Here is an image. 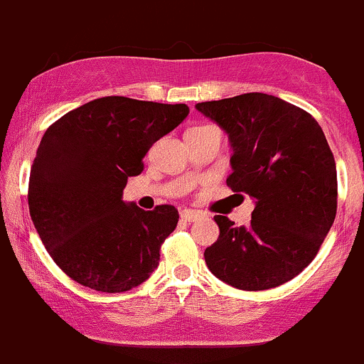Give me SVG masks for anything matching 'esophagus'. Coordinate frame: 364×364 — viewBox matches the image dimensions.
<instances>
[{
  "mask_svg": "<svg viewBox=\"0 0 364 364\" xmlns=\"http://www.w3.org/2000/svg\"><path fill=\"white\" fill-rule=\"evenodd\" d=\"M181 220L185 221V223H192V221L200 220V213L192 211V209H185V211L181 213Z\"/></svg>",
  "mask_w": 364,
  "mask_h": 364,
  "instance_id": "obj_1",
  "label": "esophagus"
}]
</instances>
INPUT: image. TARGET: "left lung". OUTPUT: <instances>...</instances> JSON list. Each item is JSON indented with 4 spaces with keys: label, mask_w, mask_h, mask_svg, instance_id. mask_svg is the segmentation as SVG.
<instances>
[{
    "label": "left lung",
    "mask_w": 364,
    "mask_h": 364,
    "mask_svg": "<svg viewBox=\"0 0 364 364\" xmlns=\"http://www.w3.org/2000/svg\"><path fill=\"white\" fill-rule=\"evenodd\" d=\"M195 108L228 134L227 185L255 198L250 227L214 216L220 237L204 251L209 270L244 291L291 281L335 221L336 166L323 129L311 113L262 92Z\"/></svg>",
    "instance_id": "left-lung-1"
}]
</instances>
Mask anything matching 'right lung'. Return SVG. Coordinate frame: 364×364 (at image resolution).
Instances as JSON below:
<instances>
[{
  "label": "right lung",
  "mask_w": 364,
  "mask_h": 364,
  "mask_svg": "<svg viewBox=\"0 0 364 364\" xmlns=\"http://www.w3.org/2000/svg\"><path fill=\"white\" fill-rule=\"evenodd\" d=\"M188 113L186 105L108 95L47 129L31 167L29 213L48 255L73 281L124 293L159 267L178 209L143 211L122 195L127 179L143 172L151 144Z\"/></svg>",
  "instance_id": "right-lung-1"
}]
</instances>
